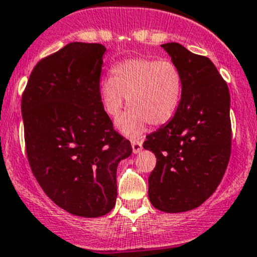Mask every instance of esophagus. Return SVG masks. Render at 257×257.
Wrapping results in <instances>:
<instances>
[{"instance_id":"esophagus-1","label":"esophagus","mask_w":257,"mask_h":257,"mask_svg":"<svg viewBox=\"0 0 257 257\" xmlns=\"http://www.w3.org/2000/svg\"><path fill=\"white\" fill-rule=\"evenodd\" d=\"M132 149H133L134 154H138L143 149V143L138 141V139H134V141H132Z\"/></svg>"}]
</instances>
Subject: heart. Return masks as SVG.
Listing matches in <instances>:
<instances>
[{
	"label": "heart",
	"mask_w": 257,
	"mask_h": 257,
	"mask_svg": "<svg viewBox=\"0 0 257 257\" xmlns=\"http://www.w3.org/2000/svg\"><path fill=\"white\" fill-rule=\"evenodd\" d=\"M181 89L180 73L172 62L132 58L116 64L113 77L100 80L99 99L110 118H116L128 103L131 109L116 120V128L134 138L149 123L159 126L174 116Z\"/></svg>",
	"instance_id": "obj_1"
}]
</instances>
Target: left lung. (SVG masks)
<instances>
[{
  "mask_svg": "<svg viewBox=\"0 0 257 257\" xmlns=\"http://www.w3.org/2000/svg\"><path fill=\"white\" fill-rule=\"evenodd\" d=\"M162 47L178 68L183 89L174 116L143 144L157 157L148 196L160 211L184 212L212 195L229 164L230 93L208 57L175 42Z\"/></svg>",
  "mask_w": 257,
  "mask_h": 257,
  "instance_id": "1",
  "label": "left lung"
}]
</instances>
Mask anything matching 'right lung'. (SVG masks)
Returning a JSON list of instances; mask_svg holds the SVG:
<instances>
[{"mask_svg": "<svg viewBox=\"0 0 257 257\" xmlns=\"http://www.w3.org/2000/svg\"><path fill=\"white\" fill-rule=\"evenodd\" d=\"M99 43L73 42L38 62L22 95L28 162L48 198L69 214L98 217L116 200V168L132 154L99 99Z\"/></svg>", "mask_w": 257, "mask_h": 257, "instance_id": "obj_1", "label": "right lung"}]
</instances>
